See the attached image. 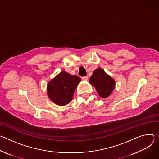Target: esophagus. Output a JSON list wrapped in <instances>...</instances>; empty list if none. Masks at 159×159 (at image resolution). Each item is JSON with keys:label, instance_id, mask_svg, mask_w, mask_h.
<instances>
[{"label": "esophagus", "instance_id": "1", "mask_svg": "<svg viewBox=\"0 0 159 159\" xmlns=\"http://www.w3.org/2000/svg\"><path fill=\"white\" fill-rule=\"evenodd\" d=\"M88 79H89V77H88V76H83V77H82V80H84V81H87Z\"/></svg>", "mask_w": 159, "mask_h": 159}]
</instances>
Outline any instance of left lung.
Listing matches in <instances>:
<instances>
[{
	"instance_id": "obj_1",
	"label": "left lung",
	"mask_w": 159,
	"mask_h": 159,
	"mask_svg": "<svg viewBox=\"0 0 159 159\" xmlns=\"http://www.w3.org/2000/svg\"><path fill=\"white\" fill-rule=\"evenodd\" d=\"M90 83L93 86L102 98L109 97L115 89L116 81L111 76L107 75L102 68L96 69L89 79Z\"/></svg>"
}]
</instances>
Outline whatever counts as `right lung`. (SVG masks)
<instances>
[{"instance_id": "add662e5", "label": "right lung", "mask_w": 159, "mask_h": 159, "mask_svg": "<svg viewBox=\"0 0 159 159\" xmlns=\"http://www.w3.org/2000/svg\"><path fill=\"white\" fill-rule=\"evenodd\" d=\"M81 80L78 76L63 70L48 83L47 95L56 105L64 106L73 100L75 91Z\"/></svg>"}]
</instances>
